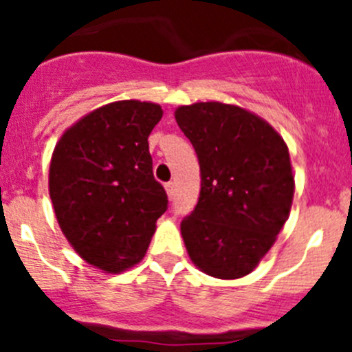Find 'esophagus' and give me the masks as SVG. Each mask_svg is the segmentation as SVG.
<instances>
[{"label": "esophagus", "mask_w": 352, "mask_h": 352, "mask_svg": "<svg viewBox=\"0 0 352 352\" xmlns=\"http://www.w3.org/2000/svg\"><path fill=\"white\" fill-rule=\"evenodd\" d=\"M166 190H167V195H169V199H173L174 194H176V185H174L173 182L166 183Z\"/></svg>", "instance_id": "esophagus-1"}]
</instances>
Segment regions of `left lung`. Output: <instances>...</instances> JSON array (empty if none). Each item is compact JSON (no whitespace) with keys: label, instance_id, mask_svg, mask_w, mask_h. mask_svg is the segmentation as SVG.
I'll use <instances>...</instances> for the list:
<instances>
[{"label":"left lung","instance_id":"1","mask_svg":"<svg viewBox=\"0 0 352 352\" xmlns=\"http://www.w3.org/2000/svg\"><path fill=\"white\" fill-rule=\"evenodd\" d=\"M174 116L201 167L197 206L182 222L186 252L214 278H241L289 219L294 176L287 146L270 123L238 105L199 102Z\"/></svg>","mask_w":352,"mask_h":352}]
</instances>
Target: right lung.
I'll list each match as a JSON object with an SVG mask.
<instances>
[{
    "label": "right lung",
    "mask_w": 352,
    "mask_h": 352,
    "mask_svg": "<svg viewBox=\"0 0 352 352\" xmlns=\"http://www.w3.org/2000/svg\"><path fill=\"white\" fill-rule=\"evenodd\" d=\"M160 118L151 102H113L70 126L52 153L49 194L61 231L86 263L107 273L144 257L167 210L148 146Z\"/></svg>",
    "instance_id": "add662e5"
}]
</instances>
